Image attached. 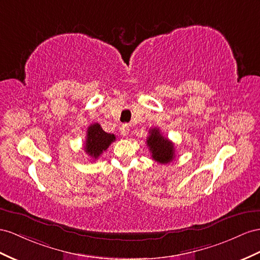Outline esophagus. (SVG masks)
Masks as SVG:
<instances>
[{
	"label": "esophagus",
	"mask_w": 260,
	"mask_h": 260,
	"mask_svg": "<svg viewBox=\"0 0 260 260\" xmlns=\"http://www.w3.org/2000/svg\"><path fill=\"white\" fill-rule=\"evenodd\" d=\"M119 132H121V135L127 136L128 133H129V126L127 124L121 125V127H119Z\"/></svg>",
	"instance_id": "34e87169"
}]
</instances>
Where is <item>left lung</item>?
I'll list each match as a JSON object with an SVG mask.
<instances>
[{"mask_svg": "<svg viewBox=\"0 0 260 260\" xmlns=\"http://www.w3.org/2000/svg\"><path fill=\"white\" fill-rule=\"evenodd\" d=\"M148 148L152 159L159 164H168L175 158V146L168 138L164 137L158 128H152L147 138Z\"/></svg>", "mask_w": 260, "mask_h": 260, "instance_id": "left-lung-1", "label": "left lung"}]
</instances>
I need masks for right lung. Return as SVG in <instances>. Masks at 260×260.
Segmentation results:
<instances>
[{
    "instance_id": "1",
    "label": "right lung",
    "mask_w": 260,
    "mask_h": 260,
    "mask_svg": "<svg viewBox=\"0 0 260 260\" xmlns=\"http://www.w3.org/2000/svg\"><path fill=\"white\" fill-rule=\"evenodd\" d=\"M115 138L114 134H109L104 132L99 123L91 124L86 131L84 150L91 158L98 159L103 151L110 147Z\"/></svg>"
}]
</instances>
